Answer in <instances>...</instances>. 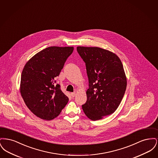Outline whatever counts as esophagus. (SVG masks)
<instances>
[{
  "mask_svg": "<svg viewBox=\"0 0 158 158\" xmlns=\"http://www.w3.org/2000/svg\"><path fill=\"white\" fill-rule=\"evenodd\" d=\"M75 92H73V93H71V96H72V97H75Z\"/></svg>",
  "mask_w": 158,
  "mask_h": 158,
  "instance_id": "34e87169",
  "label": "esophagus"
}]
</instances>
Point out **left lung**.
Here are the masks:
<instances>
[{"instance_id": "1", "label": "left lung", "mask_w": 158, "mask_h": 158, "mask_svg": "<svg viewBox=\"0 0 158 158\" xmlns=\"http://www.w3.org/2000/svg\"><path fill=\"white\" fill-rule=\"evenodd\" d=\"M77 51L85 63L89 80L83 112L91 120L102 119L115 112L125 94L123 64L115 54L99 47L79 46Z\"/></svg>"}]
</instances>
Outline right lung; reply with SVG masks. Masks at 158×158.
<instances>
[{"mask_svg":"<svg viewBox=\"0 0 158 158\" xmlns=\"http://www.w3.org/2000/svg\"><path fill=\"white\" fill-rule=\"evenodd\" d=\"M73 47H49L27 61L21 74L20 92L31 111L37 117L51 120L68 104L69 98L55 85L64 63L73 53Z\"/></svg>","mask_w":158,"mask_h":158,"instance_id":"right-lung-1","label":"right lung"}]
</instances>
